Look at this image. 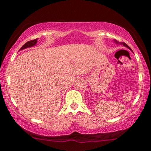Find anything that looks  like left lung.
Returning a JSON list of instances; mask_svg holds the SVG:
<instances>
[{"label":"left lung","instance_id":"left-lung-1","mask_svg":"<svg viewBox=\"0 0 151 151\" xmlns=\"http://www.w3.org/2000/svg\"><path fill=\"white\" fill-rule=\"evenodd\" d=\"M114 42L116 43V44H119V45H122L123 46H124V47H127L128 49H130V50L131 51H132V49L130 48V47L129 46H128V45L126 44V43H124V42H118V41H117V40H114Z\"/></svg>","mask_w":151,"mask_h":151}]
</instances>
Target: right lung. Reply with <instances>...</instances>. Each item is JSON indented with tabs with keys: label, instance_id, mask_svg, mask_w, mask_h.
I'll list each match as a JSON object with an SVG mask.
<instances>
[{
	"label": "right lung",
	"instance_id": "obj_1",
	"mask_svg": "<svg viewBox=\"0 0 151 151\" xmlns=\"http://www.w3.org/2000/svg\"><path fill=\"white\" fill-rule=\"evenodd\" d=\"M37 40H38V38L35 39V40H31V41H28L27 42H26L25 44H24L23 46L20 48V50H22V49H24L26 48H29V47H32L35 46L37 43Z\"/></svg>",
	"mask_w": 151,
	"mask_h": 151
}]
</instances>
